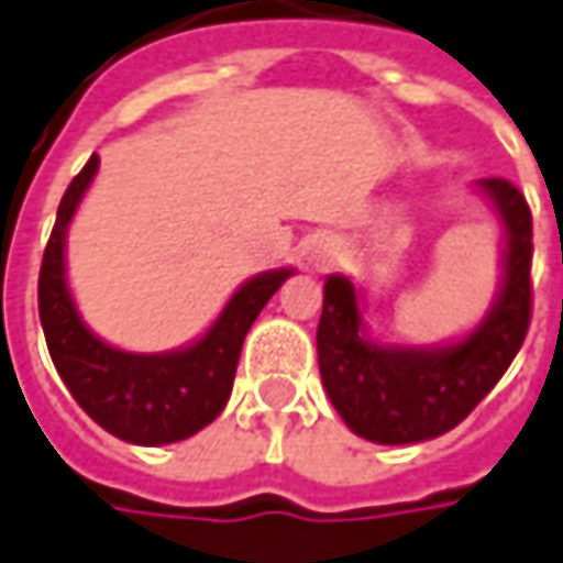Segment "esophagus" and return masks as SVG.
I'll use <instances>...</instances> for the list:
<instances>
[{"instance_id": "obj_1", "label": "esophagus", "mask_w": 563, "mask_h": 563, "mask_svg": "<svg viewBox=\"0 0 563 563\" xmlns=\"http://www.w3.org/2000/svg\"><path fill=\"white\" fill-rule=\"evenodd\" d=\"M311 261L314 264H330V261H336V242L333 239H318L314 242V249H311Z\"/></svg>"}]
</instances>
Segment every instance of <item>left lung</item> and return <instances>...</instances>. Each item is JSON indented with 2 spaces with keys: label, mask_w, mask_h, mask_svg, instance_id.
<instances>
[{
  "label": "left lung",
  "mask_w": 563,
  "mask_h": 563,
  "mask_svg": "<svg viewBox=\"0 0 563 563\" xmlns=\"http://www.w3.org/2000/svg\"><path fill=\"white\" fill-rule=\"evenodd\" d=\"M504 223V277L488 314L444 346H384L365 333L362 296L330 274L318 321V368L330 404L358 438L416 444L460 426L520 353L532 311V213L517 185L478 179Z\"/></svg>",
  "instance_id": "obj_1"
}]
</instances>
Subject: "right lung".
Wrapping results in <instances>:
<instances>
[{"label":"right lung","mask_w":563,"mask_h":563,"mask_svg":"<svg viewBox=\"0 0 563 563\" xmlns=\"http://www.w3.org/2000/svg\"><path fill=\"white\" fill-rule=\"evenodd\" d=\"M97 166L100 157L93 154L65 188L43 252L37 302L46 346L65 387L97 426L141 448L185 441L223 412L245 333L267 299L292 277V267L264 271L242 283L208 333L191 346L173 353L115 350L81 321L65 280V233Z\"/></svg>","instance_id":"add662e5"}]
</instances>
